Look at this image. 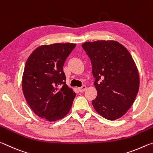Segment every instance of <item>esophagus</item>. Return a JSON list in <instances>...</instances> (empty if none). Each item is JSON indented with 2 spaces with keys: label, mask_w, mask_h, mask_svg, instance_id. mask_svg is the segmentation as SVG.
<instances>
[{
  "label": "esophagus",
  "mask_w": 153,
  "mask_h": 153,
  "mask_svg": "<svg viewBox=\"0 0 153 153\" xmlns=\"http://www.w3.org/2000/svg\"><path fill=\"white\" fill-rule=\"evenodd\" d=\"M86 88H87L86 86H85V85H84V86H82V87H79V88H78V90H79V92H82L85 91V90H86Z\"/></svg>",
  "instance_id": "obj_1"
}]
</instances>
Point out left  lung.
Instances as JSON below:
<instances>
[{
  "label": "left lung",
  "mask_w": 153,
  "mask_h": 153,
  "mask_svg": "<svg viewBox=\"0 0 153 153\" xmlns=\"http://www.w3.org/2000/svg\"><path fill=\"white\" fill-rule=\"evenodd\" d=\"M91 61L97 97L92 100L96 111L108 120L128 112L140 86L137 66L125 46L115 40H97L82 44Z\"/></svg>",
  "instance_id": "obj_1"
}]
</instances>
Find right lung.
<instances>
[{"mask_svg": "<svg viewBox=\"0 0 153 153\" xmlns=\"http://www.w3.org/2000/svg\"><path fill=\"white\" fill-rule=\"evenodd\" d=\"M76 46L56 43L38 46L31 53L22 76V90L30 107L48 121L61 120L68 114L76 93L66 84L63 67Z\"/></svg>", "mask_w": 153, "mask_h": 153, "instance_id": "obj_1", "label": "right lung"}]
</instances>
